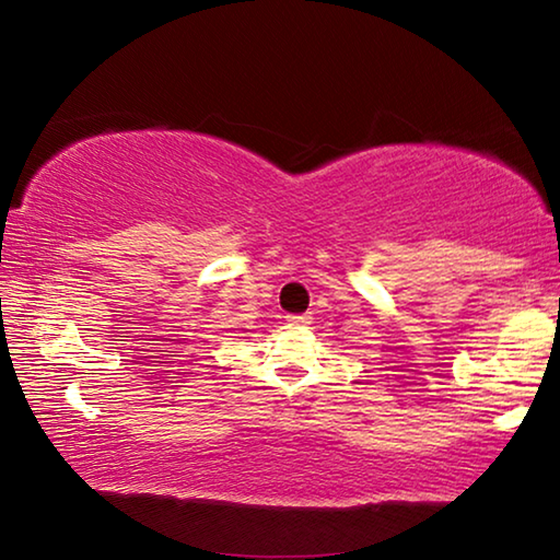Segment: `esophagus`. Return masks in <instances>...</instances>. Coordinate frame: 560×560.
Masks as SVG:
<instances>
[{
    "label": "esophagus",
    "mask_w": 560,
    "mask_h": 560,
    "mask_svg": "<svg viewBox=\"0 0 560 560\" xmlns=\"http://www.w3.org/2000/svg\"><path fill=\"white\" fill-rule=\"evenodd\" d=\"M287 324L289 326H308L311 324V316L308 314H291V316H287Z\"/></svg>",
    "instance_id": "1"
}]
</instances>
